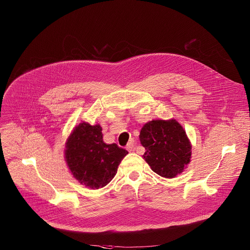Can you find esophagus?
<instances>
[{"mask_svg":"<svg viewBox=\"0 0 250 250\" xmlns=\"http://www.w3.org/2000/svg\"><path fill=\"white\" fill-rule=\"evenodd\" d=\"M133 148H134V141L130 140L128 142L127 146H126V150H128V151H131V150H133Z\"/></svg>","mask_w":250,"mask_h":250,"instance_id":"34e87169","label":"esophagus"}]
</instances>
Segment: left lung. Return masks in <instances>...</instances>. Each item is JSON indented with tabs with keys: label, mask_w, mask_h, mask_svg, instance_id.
<instances>
[{
	"label": "left lung",
	"mask_w": 250,
	"mask_h": 250,
	"mask_svg": "<svg viewBox=\"0 0 250 250\" xmlns=\"http://www.w3.org/2000/svg\"><path fill=\"white\" fill-rule=\"evenodd\" d=\"M139 137L146 149L144 159L151 170L161 177H176L190 161V142L176 120L149 122L142 127Z\"/></svg>",
	"instance_id": "8db88e82"
}]
</instances>
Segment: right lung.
<instances>
[{"label": "right lung", "mask_w": 250, "mask_h": 250, "mask_svg": "<svg viewBox=\"0 0 250 250\" xmlns=\"http://www.w3.org/2000/svg\"><path fill=\"white\" fill-rule=\"evenodd\" d=\"M100 125L81 123L66 142L65 160L73 177L91 188L108 185L128 151L117 144H105Z\"/></svg>", "instance_id": "1"}]
</instances>
